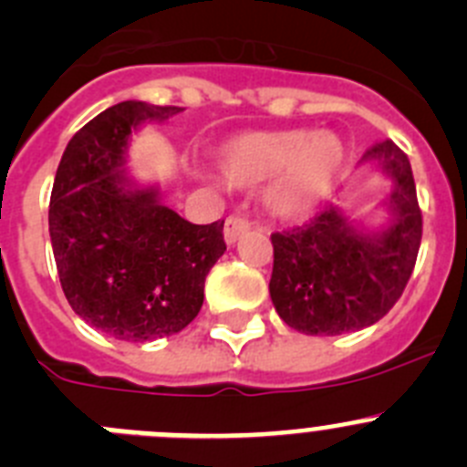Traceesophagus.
<instances>
[{"label":"esophagus","mask_w":467,"mask_h":467,"mask_svg":"<svg viewBox=\"0 0 467 467\" xmlns=\"http://www.w3.org/2000/svg\"><path fill=\"white\" fill-rule=\"evenodd\" d=\"M248 228H251V223H248L244 216H228V221H225V228H223L225 242L234 244L244 233H248Z\"/></svg>","instance_id":"obj_1"}]
</instances>
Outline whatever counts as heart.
Wrapping results in <instances>:
<instances>
[{
  "mask_svg": "<svg viewBox=\"0 0 467 467\" xmlns=\"http://www.w3.org/2000/svg\"><path fill=\"white\" fill-rule=\"evenodd\" d=\"M216 165L233 186L269 182L265 191L269 212L295 221L332 193L346 168V145L332 130H254L225 140L216 151Z\"/></svg>",
  "mask_w": 467,
  "mask_h": 467,
  "instance_id": "obj_1",
  "label": "heart"
}]
</instances>
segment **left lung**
Masks as SVG:
<instances>
[{"instance_id":"left-lung-1","label":"left lung","mask_w":467,"mask_h":467,"mask_svg":"<svg viewBox=\"0 0 467 467\" xmlns=\"http://www.w3.org/2000/svg\"><path fill=\"white\" fill-rule=\"evenodd\" d=\"M391 182L382 207L389 221L366 228L329 202L302 228L274 233L269 295L287 327L337 337L371 327L389 313L415 269L421 212L410 161L391 140L361 156Z\"/></svg>"}]
</instances>
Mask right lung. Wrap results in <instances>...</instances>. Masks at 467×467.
<instances>
[{"label":"right lung","mask_w":467,"mask_h":467,"mask_svg":"<svg viewBox=\"0 0 467 467\" xmlns=\"http://www.w3.org/2000/svg\"><path fill=\"white\" fill-rule=\"evenodd\" d=\"M177 106L121 101L87 121L64 150L50 195V242L73 311L117 341L182 332L223 255V221L195 225L126 170L130 135Z\"/></svg>","instance_id":"1"}]
</instances>
